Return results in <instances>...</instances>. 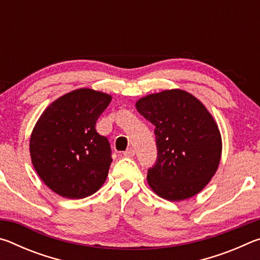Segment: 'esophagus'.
<instances>
[{"mask_svg": "<svg viewBox=\"0 0 260 260\" xmlns=\"http://www.w3.org/2000/svg\"><path fill=\"white\" fill-rule=\"evenodd\" d=\"M134 155H135V150H134L133 148L127 149V150L124 152V156L125 157H134Z\"/></svg>", "mask_w": 260, "mask_h": 260, "instance_id": "34e87169", "label": "esophagus"}]
</instances>
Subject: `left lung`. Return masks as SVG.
<instances>
[{
  "instance_id": "8db88e82",
  "label": "left lung",
  "mask_w": 260,
  "mask_h": 260,
  "mask_svg": "<svg viewBox=\"0 0 260 260\" xmlns=\"http://www.w3.org/2000/svg\"><path fill=\"white\" fill-rule=\"evenodd\" d=\"M135 107L156 127L158 159L147 177L151 190L171 202L203 190L222 151L218 124L205 105L186 90L167 89L141 98Z\"/></svg>"
}]
</instances>
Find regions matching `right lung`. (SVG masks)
I'll return each instance as SVG.
<instances>
[{
  "label": "right lung",
  "mask_w": 260,
  "mask_h": 260,
  "mask_svg": "<svg viewBox=\"0 0 260 260\" xmlns=\"http://www.w3.org/2000/svg\"><path fill=\"white\" fill-rule=\"evenodd\" d=\"M112 96L90 88L64 94L48 105L29 139L30 160L46 186L65 199L93 195L111 165V148L95 129Z\"/></svg>",
  "instance_id": "1"
}]
</instances>
